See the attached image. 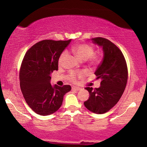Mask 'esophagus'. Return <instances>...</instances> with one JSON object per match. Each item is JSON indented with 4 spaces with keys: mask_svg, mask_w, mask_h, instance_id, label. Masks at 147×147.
Returning <instances> with one entry per match:
<instances>
[{
    "mask_svg": "<svg viewBox=\"0 0 147 147\" xmlns=\"http://www.w3.org/2000/svg\"><path fill=\"white\" fill-rule=\"evenodd\" d=\"M72 89H73V90H74V91H79V90H80L81 88H78V87L73 86V87H72Z\"/></svg>",
    "mask_w": 147,
    "mask_h": 147,
    "instance_id": "obj_1",
    "label": "esophagus"
}]
</instances>
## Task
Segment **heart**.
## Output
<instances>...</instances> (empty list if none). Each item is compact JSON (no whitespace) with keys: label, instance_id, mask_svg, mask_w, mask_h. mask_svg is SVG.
Listing matches in <instances>:
<instances>
[{"label":"heart","instance_id":"obj_1","mask_svg":"<svg viewBox=\"0 0 147 147\" xmlns=\"http://www.w3.org/2000/svg\"><path fill=\"white\" fill-rule=\"evenodd\" d=\"M72 53L78 57L80 60L89 61V63L92 65H97L101 60L100 56L98 54H94V49L93 47L87 43H81L71 47ZM67 56V51H63L59 56L58 59V65L62 66L63 65L64 60ZM86 75L84 71H71L68 74V80L72 82H76L77 78H82Z\"/></svg>","mask_w":147,"mask_h":147}]
</instances>
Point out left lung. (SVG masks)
<instances>
[{"label": "left lung", "mask_w": 147, "mask_h": 147, "mask_svg": "<svg viewBox=\"0 0 147 147\" xmlns=\"http://www.w3.org/2000/svg\"><path fill=\"white\" fill-rule=\"evenodd\" d=\"M92 40L104 51L103 60L94 73L96 79L101 80L100 86L93 89L86 88L90 96L84 104L92 112L102 114L110 110L123 95L127 84L128 68L123 54L112 42L100 37Z\"/></svg>", "instance_id": "1"}]
</instances>
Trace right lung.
Wrapping results in <instances>:
<instances>
[{
	"mask_svg": "<svg viewBox=\"0 0 147 147\" xmlns=\"http://www.w3.org/2000/svg\"><path fill=\"white\" fill-rule=\"evenodd\" d=\"M45 39L34 44L24 55L20 67V87L26 102L34 112L49 115L60 108L69 85L51 86V74L58 70V59L70 43Z\"/></svg>",
	"mask_w": 147,
	"mask_h": 147,
	"instance_id": "obj_1",
	"label": "right lung"
}]
</instances>
